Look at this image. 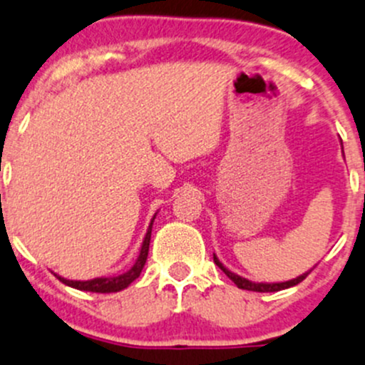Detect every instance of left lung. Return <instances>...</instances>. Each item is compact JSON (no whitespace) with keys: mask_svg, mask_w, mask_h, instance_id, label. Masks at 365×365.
<instances>
[{"mask_svg":"<svg viewBox=\"0 0 365 365\" xmlns=\"http://www.w3.org/2000/svg\"><path fill=\"white\" fill-rule=\"evenodd\" d=\"M213 260H215V264H217V266L220 267V269L224 271V273L227 274L229 278H231L234 283H236L237 289L252 290V292H278V290L289 289V287L297 285V283H301L302 279L306 278V276H308L309 273H312V269H309V271H306V273H302L301 276H297V278L289 279V282H279V283H255V282H250V279L243 278V276H240V274L232 273V271H229L227 267H225L224 264H222L220 260H218V257L215 255V253H213Z\"/></svg>","mask_w":365,"mask_h":365,"instance_id":"obj_1","label":"left lung"}]
</instances>
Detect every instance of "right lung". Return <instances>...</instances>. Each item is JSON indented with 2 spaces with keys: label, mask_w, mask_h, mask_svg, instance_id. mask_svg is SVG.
<instances>
[{
  "label": "right lung",
  "mask_w": 365,
  "mask_h": 365,
  "mask_svg": "<svg viewBox=\"0 0 365 365\" xmlns=\"http://www.w3.org/2000/svg\"><path fill=\"white\" fill-rule=\"evenodd\" d=\"M155 220V215H153L150 225H148L147 234H145V240L141 243L140 255H138L136 262L133 264L131 269H128L125 273L117 274V276H101V278H92L86 279V282H80V279H66L63 276L56 274V278H59V282H63L64 285L71 287V289L83 290V292H98V294H110V292H120V290L128 289L129 285L141 274L145 262H147L148 257V247H150V236H152V225Z\"/></svg>",
  "instance_id": "obj_1"
}]
</instances>
